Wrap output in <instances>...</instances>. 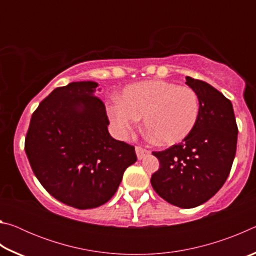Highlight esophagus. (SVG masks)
Segmentation results:
<instances>
[{"label": "esophagus", "instance_id": "34e87169", "mask_svg": "<svg viewBox=\"0 0 256 256\" xmlns=\"http://www.w3.org/2000/svg\"><path fill=\"white\" fill-rule=\"evenodd\" d=\"M136 154L138 159L141 160L142 158H144L146 154H149L150 151L144 149V148H142V146H136Z\"/></svg>", "mask_w": 256, "mask_h": 256}]
</instances>
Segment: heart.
<instances>
[{"label": "heart", "instance_id": "obj_1", "mask_svg": "<svg viewBox=\"0 0 256 256\" xmlns=\"http://www.w3.org/2000/svg\"><path fill=\"white\" fill-rule=\"evenodd\" d=\"M198 115L200 99L196 90L164 80L125 86L120 102L107 106V116L118 136L128 138L144 118L150 136L162 146L184 141L193 132Z\"/></svg>", "mask_w": 256, "mask_h": 256}]
</instances>
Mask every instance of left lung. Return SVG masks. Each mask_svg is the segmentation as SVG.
<instances>
[{
	"mask_svg": "<svg viewBox=\"0 0 256 256\" xmlns=\"http://www.w3.org/2000/svg\"><path fill=\"white\" fill-rule=\"evenodd\" d=\"M200 99L193 132L180 144L152 154L159 170L151 185L172 206L190 209L211 198L224 184L236 154L238 128L229 99L204 81L186 76Z\"/></svg>",
	"mask_w": 256,
	"mask_h": 256,
	"instance_id": "1",
	"label": "left lung"
}]
</instances>
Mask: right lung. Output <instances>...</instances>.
<instances>
[{
    "label": "right lung",
    "mask_w": 256,
    "mask_h": 256,
    "mask_svg": "<svg viewBox=\"0 0 256 256\" xmlns=\"http://www.w3.org/2000/svg\"><path fill=\"white\" fill-rule=\"evenodd\" d=\"M97 82L54 89L30 120L24 150L37 180L56 200L76 209L110 201L125 170L136 162L133 146L108 132Z\"/></svg>",
    "instance_id": "obj_1"
}]
</instances>
